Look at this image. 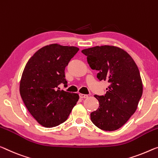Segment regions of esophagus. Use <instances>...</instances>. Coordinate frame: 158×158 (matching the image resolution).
I'll list each match as a JSON object with an SVG mask.
<instances>
[{
  "label": "esophagus",
  "mask_w": 158,
  "mask_h": 158,
  "mask_svg": "<svg viewBox=\"0 0 158 158\" xmlns=\"http://www.w3.org/2000/svg\"><path fill=\"white\" fill-rule=\"evenodd\" d=\"M79 96H80V98H88V95H87V94H81V93L79 94Z\"/></svg>",
  "instance_id": "esophagus-1"
}]
</instances>
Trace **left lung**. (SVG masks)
Segmentation results:
<instances>
[{"label": "left lung", "mask_w": 158, "mask_h": 158, "mask_svg": "<svg viewBox=\"0 0 158 158\" xmlns=\"http://www.w3.org/2000/svg\"><path fill=\"white\" fill-rule=\"evenodd\" d=\"M82 53L91 69L98 71L99 81L110 84L104 95H94L99 106L90 114L92 122L102 130H117L134 114L142 96L143 83L137 65L127 52L114 46H97Z\"/></svg>", "instance_id": "obj_1"}]
</instances>
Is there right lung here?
I'll return each mask as SVG.
<instances>
[{
  "mask_svg": "<svg viewBox=\"0 0 158 158\" xmlns=\"http://www.w3.org/2000/svg\"><path fill=\"white\" fill-rule=\"evenodd\" d=\"M79 48L58 44L45 46L31 56L24 69L20 93L27 109L43 127L64 123L78 101L77 93L60 90L67 84L65 68Z\"/></svg>",
  "mask_w": 158,
  "mask_h": 158,
  "instance_id": "add662e5",
  "label": "right lung"
}]
</instances>
